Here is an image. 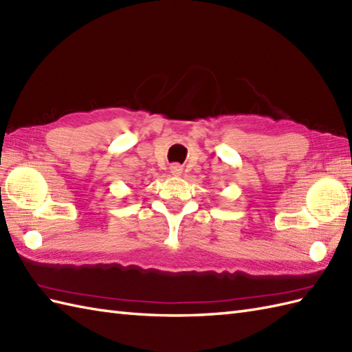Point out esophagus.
<instances>
[{"label":"esophagus","instance_id":"34e87169","mask_svg":"<svg viewBox=\"0 0 352 352\" xmlns=\"http://www.w3.org/2000/svg\"><path fill=\"white\" fill-rule=\"evenodd\" d=\"M169 170H170V174H172V175H180L182 172H183V168H182L180 164H178V163H174V164H170Z\"/></svg>","mask_w":352,"mask_h":352}]
</instances>
